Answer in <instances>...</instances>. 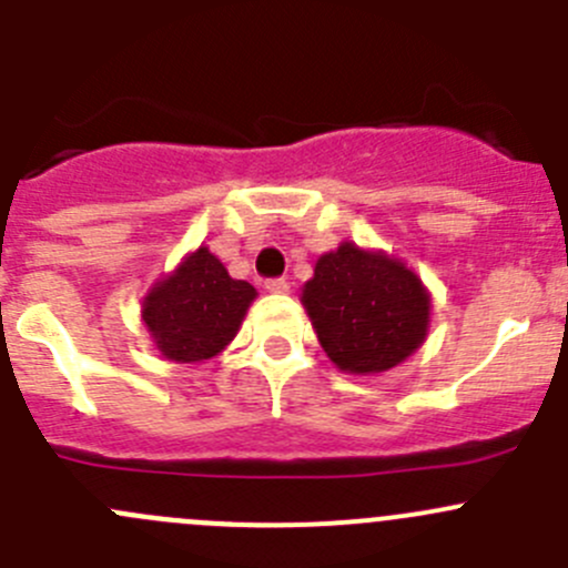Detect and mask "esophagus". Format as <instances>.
<instances>
[{
    "mask_svg": "<svg viewBox=\"0 0 568 568\" xmlns=\"http://www.w3.org/2000/svg\"><path fill=\"white\" fill-rule=\"evenodd\" d=\"M291 288V283L285 277H274V280H266V291L268 294H285V291Z\"/></svg>",
    "mask_w": 568,
    "mask_h": 568,
    "instance_id": "1",
    "label": "esophagus"
}]
</instances>
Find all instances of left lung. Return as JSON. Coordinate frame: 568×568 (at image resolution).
<instances>
[{
	"instance_id": "obj_1",
	"label": "left lung",
	"mask_w": 568,
	"mask_h": 568,
	"mask_svg": "<svg viewBox=\"0 0 568 568\" xmlns=\"http://www.w3.org/2000/svg\"><path fill=\"white\" fill-rule=\"evenodd\" d=\"M302 305L335 368L374 376L423 346L432 294L400 257L354 242L324 252L302 285Z\"/></svg>"
}]
</instances>
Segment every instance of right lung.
<instances>
[{
  "label": "right lung",
  "mask_w": 568,
  "mask_h": 568,
  "mask_svg": "<svg viewBox=\"0 0 568 568\" xmlns=\"http://www.w3.org/2000/svg\"><path fill=\"white\" fill-rule=\"evenodd\" d=\"M255 296L247 280H233L214 252L197 247L151 285L142 324L168 359L205 363L236 337Z\"/></svg>",
  "instance_id": "obj_1"
}]
</instances>
